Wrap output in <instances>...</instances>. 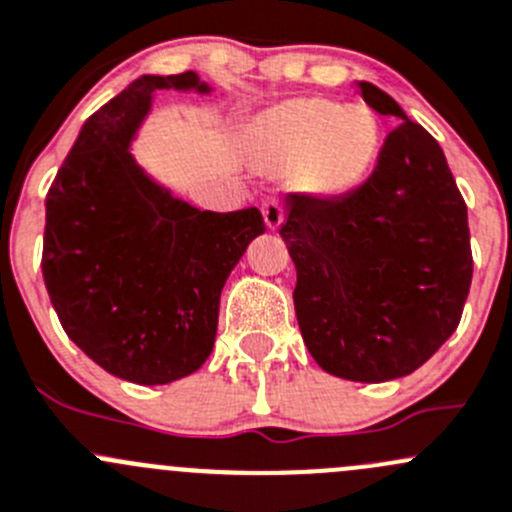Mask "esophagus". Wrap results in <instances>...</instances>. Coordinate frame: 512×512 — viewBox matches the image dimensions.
I'll use <instances>...</instances> for the list:
<instances>
[{
    "mask_svg": "<svg viewBox=\"0 0 512 512\" xmlns=\"http://www.w3.org/2000/svg\"><path fill=\"white\" fill-rule=\"evenodd\" d=\"M262 217H265V225L270 227V230H277V227L282 225V220H285V205H282L280 197H267L265 202H262Z\"/></svg>",
    "mask_w": 512,
    "mask_h": 512,
    "instance_id": "obj_1",
    "label": "esophagus"
}]
</instances>
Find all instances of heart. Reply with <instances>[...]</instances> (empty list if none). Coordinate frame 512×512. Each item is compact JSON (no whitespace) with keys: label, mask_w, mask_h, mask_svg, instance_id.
Returning <instances> with one entry per match:
<instances>
[{"label":"heart","mask_w":512,"mask_h":512,"mask_svg":"<svg viewBox=\"0 0 512 512\" xmlns=\"http://www.w3.org/2000/svg\"><path fill=\"white\" fill-rule=\"evenodd\" d=\"M250 145L267 165L302 162V180L312 190L345 192L370 170L377 124L357 104L295 99L255 119Z\"/></svg>","instance_id":"b5f03b06"}]
</instances>
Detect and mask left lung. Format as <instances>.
I'll return each mask as SVG.
<instances>
[{"label":"left lung","mask_w":512,"mask_h":512,"mask_svg":"<svg viewBox=\"0 0 512 512\" xmlns=\"http://www.w3.org/2000/svg\"><path fill=\"white\" fill-rule=\"evenodd\" d=\"M357 89L400 124L357 190L287 197L280 235L297 270V325L317 365L342 380L385 382L418 370L453 335L473 252L468 207L435 137L380 87Z\"/></svg>","instance_id":"obj_1"}]
</instances>
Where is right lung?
<instances>
[{
    "mask_svg": "<svg viewBox=\"0 0 512 512\" xmlns=\"http://www.w3.org/2000/svg\"><path fill=\"white\" fill-rule=\"evenodd\" d=\"M157 89L212 92L195 72L145 74L94 112L47 192L42 250L44 285L69 340L137 385L200 370L222 287L265 232L257 207L197 210L137 165L132 142Z\"/></svg>",
    "mask_w": 512,
    "mask_h": 512,
    "instance_id": "1",
    "label": "right lung"
}]
</instances>
